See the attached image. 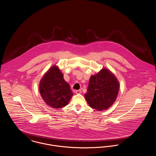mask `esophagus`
Returning a JSON list of instances; mask_svg holds the SVG:
<instances>
[{
  "mask_svg": "<svg viewBox=\"0 0 156 156\" xmlns=\"http://www.w3.org/2000/svg\"><path fill=\"white\" fill-rule=\"evenodd\" d=\"M81 90H80V89H79V90H75V93H76V94H81Z\"/></svg>",
  "mask_w": 156,
  "mask_h": 156,
  "instance_id": "1",
  "label": "esophagus"
}]
</instances>
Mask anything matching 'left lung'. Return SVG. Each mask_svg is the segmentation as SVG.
<instances>
[{
    "instance_id": "1",
    "label": "left lung",
    "mask_w": 156,
    "mask_h": 156,
    "mask_svg": "<svg viewBox=\"0 0 156 156\" xmlns=\"http://www.w3.org/2000/svg\"><path fill=\"white\" fill-rule=\"evenodd\" d=\"M119 83L115 76L104 68L91 76L85 98L89 106L98 111L111 107L118 97Z\"/></svg>"
}]
</instances>
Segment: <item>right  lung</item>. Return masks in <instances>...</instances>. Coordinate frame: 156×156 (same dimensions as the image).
Instances as JSON below:
<instances>
[{
	"label": "right lung",
	"instance_id": "1",
	"mask_svg": "<svg viewBox=\"0 0 156 156\" xmlns=\"http://www.w3.org/2000/svg\"><path fill=\"white\" fill-rule=\"evenodd\" d=\"M40 92L46 104L53 108L66 106L73 95L69 84L56 66L45 74L39 85Z\"/></svg>",
	"mask_w": 156,
	"mask_h": 156
}]
</instances>
